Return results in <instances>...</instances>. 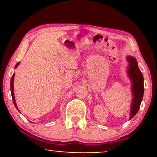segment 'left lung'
I'll return each mask as SVG.
<instances>
[{
    "mask_svg": "<svg viewBox=\"0 0 157 157\" xmlns=\"http://www.w3.org/2000/svg\"><path fill=\"white\" fill-rule=\"evenodd\" d=\"M127 60L129 63L128 73L132 81V91L134 96L132 105H131L130 117V119H131L140 109L144 94V79L142 74L138 67L136 59L133 57H128Z\"/></svg>",
    "mask_w": 157,
    "mask_h": 157,
    "instance_id": "obj_1",
    "label": "left lung"
}]
</instances>
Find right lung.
<instances>
[{
	"label": "right lung",
	"instance_id": "add662e5",
	"mask_svg": "<svg viewBox=\"0 0 157 157\" xmlns=\"http://www.w3.org/2000/svg\"><path fill=\"white\" fill-rule=\"evenodd\" d=\"M19 63H17V64H16L15 66V68L17 67V66H18ZM14 77H15V74H13V75H12V79H11V83H10V88H11V93H12V100H13V102H14V105H15V108L18 110L17 107V105H16V102H15V96H14V86H13V80H14Z\"/></svg>",
	"mask_w": 157,
	"mask_h": 157
}]
</instances>
